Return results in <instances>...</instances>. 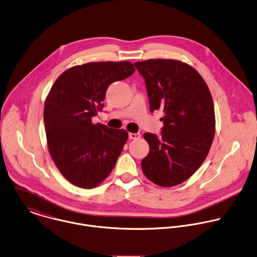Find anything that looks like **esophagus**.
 I'll return each mask as SVG.
<instances>
[{"label": "esophagus", "instance_id": "34e87169", "mask_svg": "<svg viewBox=\"0 0 257 257\" xmlns=\"http://www.w3.org/2000/svg\"><path fill=\"white\" fill-rule=\"evenodd\" d=\"M141 137L140 133H129V138L130 139H138Z\"/></svg>", "mask_w": 257, "mask_h": 257}]
</instances>
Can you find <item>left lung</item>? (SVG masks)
Masks as SVG:
<instances>
[{"label": "left lung", "mask_w": 257, "mask_h": 257, "mask_svg": "<svg viewBox=\"0 0 257 257\" xmlns=\"http://www.w3.org/2000/svg\"><path fill=\"white\" fill-rule=\"evenodd\" d=\"M143 77L150 111L164 113L161 136L145 133L150 150L141 166L162 187L187 180L201 166L215 134L211 93L200 74L177 60L151 59L134 64Z\"/></svg>", "instance_id": "1"}]
</instances>
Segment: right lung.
<instances>
[{
    "label": "right lung",
    "instance_id": "right-lung-1",
    "mask_svg": "<svg viewBox=\"0 0 257 257\" xmlns=\"http://www.w3.org/2000/svg\"><path fill=\"white\" fill-rule=\"evenodd\" d=\"M134 71L127 61L87 63L66 70L52 86L44 107L48 148L72 184L94 188L113 170L128 133L92 118L102 111L108 87Z\"/></svg>",
    "mask_w": 257,
    "mask_h": 257
}]
</instances>
